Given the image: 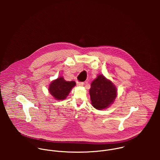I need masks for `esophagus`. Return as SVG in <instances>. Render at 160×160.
Listing matches in <instances>:
<instances>
[{
  "mask_svg": "<svg viewBox=\"0 0 160 160\" xmlns=\"http://www.w3.org/2000/svg\"><path fill=\"white\" fill-rule=\"evenodd\" d=\"M77 86H79V87H82L83 85V82H77Z\"/></svg>",
  "mask_w": 160,
  "mask_h": 160,
  "instance_id": "34e87169",
  "label": "esophagus"
}]
</instances>
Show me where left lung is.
Masks as SVG:
<instances>
[{
	"label": "left lung",
	"instance_id": "8db88e82",
	"mask_svg": "<svg viewBox=\"0 0 160 160\" xmlns=\"http://www.w3.org/2000/svg\"><path fill=\"white\" fill-rule=\"evenodd\" d=\"M91 104L97 109H103L112 104L117 96V88L102 75H99L89 90Z\"/></svg>",
	"mask_w": 160,
	"mask_h": 160
}]
</instances>
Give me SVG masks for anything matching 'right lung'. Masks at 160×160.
Listing matches in <instances>:
<instances>
[{"mask_svg":"<svg viewBox=\"0 0 160 160\" xmlns=\"http://www.w3.org/2000/svg\"><path fill=\"white\" fill-rule=\"evenodd\" d=\"M75 85L76 83L75 81L67 82L63 77H60L51 83L49 91L56 100H63L66 98Z\"/></svg>","mask_w":160,"mask_h":160,"instance_id":"1","label":"right lung"}]
</instances>
